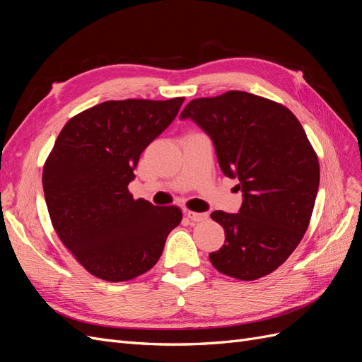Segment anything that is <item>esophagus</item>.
I'll return each mask as SVG.
<instances>
[{"label":"esophagus","instance_id":"34e87169","mask_svg":"<svg viewBox=\"0 0 362 362\" xmlns=\"http://www.w3.org/2000/svg\"><path fill=\"white\" fill-rule=\"evenodd\" d=\"M185 216H187V218H189V221H192V222H202V221H206V218H208L206 213L185 211Z\"/></svg>","mask_w":362,"mask_h":362}]
</instances>
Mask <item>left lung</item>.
Segmentation results:
<instances>
[{
	"label": "left lung",
	"mask_w": 362,
	"mask_h": 362,
	"mask_svg": "<svg viewBox=\"0 0 362 362\" xmlns=\"http://www.w3.org/2000/svg\"><path fill=\"white\" fill-rule=\"evenodd\" d=\"M180 117L213 140L218 166L243 194L238 213H211L225 229L211 264L242 281L269 275L300 243L319 190V160L300 122L287 107L240 90L193 100Z\"/></svg>",
	"instance_id": "obj_1"
}]
</instances>
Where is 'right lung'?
Instances as JSON below:
<instances>
[{
    "label": "right lung",
    "mask_w": 362,
    "mask_h": 362,
    "mask_svg": "<svg viewBox=\"0 0 362 362\" xmlns=\"http://www.w3.org/2000/svg\"><path fill=\"white\" fill-rule=\"evenodd\" d=\"M184 98L107 101L63 127L42 184L62 243L93 276L133 279L156 266L182 218L178 206L134 201L140 154L177 117Z\"/></svg>",
    "instance_id": "add662e5"
}]
</instances>
